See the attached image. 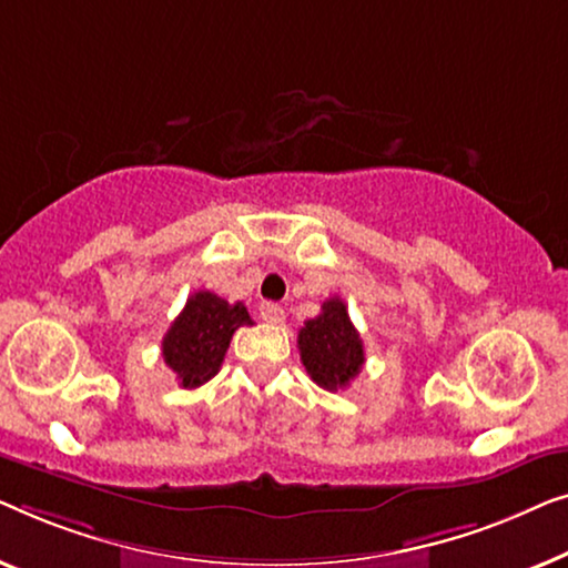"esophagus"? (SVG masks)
I'll return each instance as SVG.
<instances>
[{
  "instance_id": "esophagus-1",
  "label": "esophagus",
  "mask_w": 568,
  "mask_h": 568,
  "mask_svg": "<svg viewBox=\"0 0 568 568\" xmlns=\"http://www.w3.org/2000/svg\"><path fill=\"white\" fill-rule=\"evenodd\" d=\"M260 316L265 318L267 324H283V318H285V311H283V306H277V303H262L260 306Z\"/></svg>"
}]
</instances>
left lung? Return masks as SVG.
Instances as JSON below:
<instances>
[{
	"instance_id": "left-lung-1",
	"label": "left lung",
	"mask_w": 568,
	"mask_h": 568,
	"mask_svg": "<svg viewBox=\"0 0 568 568\" xmlns=\"http://www.w3.org/2000/svg\"><path fill=\"white\" fill-rule=\"evenodd\" d=\"M301 363L316 386L326 390L347 388L363 371L365 349L345 301L326 298L322 314L308 318L298 332Z\"/></svg>"
}]
</instances>
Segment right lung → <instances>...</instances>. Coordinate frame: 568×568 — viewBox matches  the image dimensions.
<instances>
[{"label":"right lung","mask_w":568,"mask_h":568,"mask_svg":"<svg viewBox=\"0 0 568 568\" xmlns=\"http://www.w3.org/2000/svg\"><path fill=\"white\" fill-rule=\"evenodd\" d=\"M254 324L242 301L229 303L211 291L190 295L182 314L162 339L164 363L178 373L182 388H197L221 371L234 332Z\"/></svg>","instance_id":"add662e5"}]
</instances>
